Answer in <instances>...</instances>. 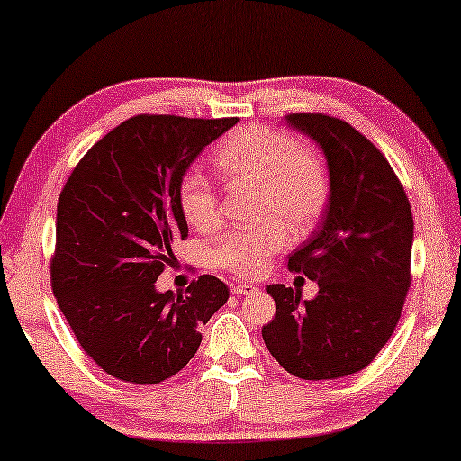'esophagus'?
Wrapping results in <instances>:
<instances>
[{"label": "esophagus", "mask_w": 461, "mask_h": 461, "mask_svg": "<svg viewBox=\"0 0 461 461\" xmlns=\"http://www.w3.org/2000/svg\"><path fill=\"white\" fill-rule=\"evenodd\" d=\"M258 286L251 285V282H243V285H235V288H232V294L237 296H245V294H255L258 293Z\"/></svg>", "instance_id": "esophagus-1"}]
</instances>
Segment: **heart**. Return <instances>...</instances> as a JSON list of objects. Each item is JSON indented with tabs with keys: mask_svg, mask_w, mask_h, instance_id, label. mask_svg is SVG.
Returning <instances> with one entry per match:
<instances>
[{
	"mask_svg": "<svg viewBox=\"0 0 461 461\" xmlns=\"http://www.w3.org/2000/svg\"><path fill=\"white\" fill-rule=\"evenodd\" d=\"M214 165L224 179L259 187L261 214L285 221L294 232L315 224L330 195V179L321 158L304 150L293 133L266 125L232 131L214 150ZM183 218L197 230H212L221 218L218 195L210 179L191 168L179 183ZM286 245V229L266 222L237 229L212 247V259L224 270L255 276Z\"/></svg>",
	"mask_w": 461,
	"mask_h": 461,
	"instance_id": "heart-1",
	"label": "heart"
}]
</instances>
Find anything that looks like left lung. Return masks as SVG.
<instances>
[{"label": "left lung", "instance_id": "left-lung-1", "mask_svg": "<svg viewBox=\"0 0 461 461\" xmlns=\"http://www.w3.org/2000/svg\"><path fill=\"white\" fill-rule=\"evenodd\" d=\"M285 122L325 154L330 202L320 229L288 258V270L317 282L315 299L266 286L276 315L261 336L294 377H346L377 357L400 321L412 280V210L387 158L350 123L321 113Z\"/></svg>", "mask_w": 461, "mask_h": 461}]
</instances>
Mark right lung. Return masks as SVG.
I'll return each mask as SVG.
<instances>
[{
    "label": "right lung",
    "mask_w": 461,
    "mask_h": 461,
    "mask_svg": "<svg viewBox=\"0 0 461 461\" xmlns=\"http://www.w3.org/2000/svg\"><path fill=\"white\" fill-rule=\"evenodd\" d=\"M237 119L136 115L96 141L58 202L51 286L84 352L111 377L160 384L185 366L202 325L229 299L203 274L185 294L157 280L187 237L179 183Z\"/></svg>",
    "instance_id": "right-lung-1"
}]
</instances>
